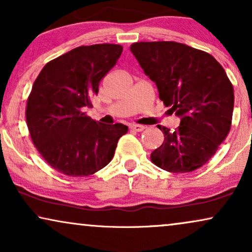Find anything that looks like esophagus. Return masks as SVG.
<instances>
[{
    "label": "esophagus",
    "instance_id": "34e87169",
    "mask_svg": "<svg viewBox=\"0 0 252 252\" xmlns=\"http://www.w3.org/2000/svg\"><path fill=\"white\" fill-rule=\"evenodd\" d=\"M129 128L132 130H135V132H142L143 129H146V126L137 125V124H132V125L129 126Z\"/></svg>",
    "mask_w": 252,
    "mask_h": 252
}]
</instances>
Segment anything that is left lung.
<instances>
[{"mask_svg":"<svg viewBox=\"0 0 252 252\" xmlns=\"http://www.w3.org/2000/svg\"><path fill=\"white\" fill-rule=\"evenodd\" d=\"M130 51L168 111L181 118L174 132L158 126L164 142L151 153V161L172 173L203 166L232 125L234 89L225 70L210 54L173 41L135 42Z\"/></svg>","mask_w":252,"mask_h":252,"instance_id":"1","label":"left lung"}]
</instances>
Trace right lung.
<instances>
[{"label": "right lung", "mask_w": 252, "mask_h": 252, "mask_svg": "<svg viewBox=\"0 0 252 252\" xmlns=\"http://www.w3.org/2000/svg\"><path fill=\"white\" fill-rule=\"evenodd\" d=\"M123 53L120 44L74 48L44 65L27 99L26 122L31 139L51 167L68 177H88L106 166L123 124L105 125L84 110L92 108L102 78Z\"/></svg>", "instance_id": "add662e5"}]
</instances>
